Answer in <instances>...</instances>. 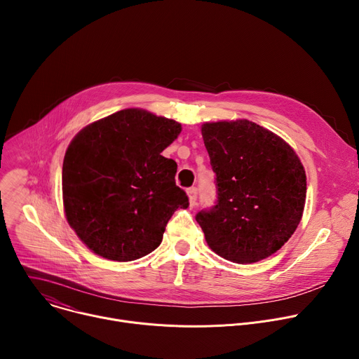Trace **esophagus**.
<instances>
[{"label": "esophagus", "instance_id": "obj_1", "mask_svg": "<svg viewBox=\"0 0 359 359\" xmlns=\"http://www.w3.org/2000/svg\"><path fill=\"white\" fill-rule=\"evenodd\" d=\"M187 196H189V201H190V206L193 208L196 201H197V189L196 187H190L187 189Z\"/></svg>", "mask_w": 359, "mask_h": 359}]
</instances>
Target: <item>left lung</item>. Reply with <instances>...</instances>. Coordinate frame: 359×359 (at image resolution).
<instances>
[{"instance_id": "obj_1", "label": "left lung", "mask_w": 359, "mask_h": 359, "mask_svg": "<svg viewBox=\"0 0 359 359\" xmlns=\"http://www.w3.org/2000/svg\"><path fill=\"white\" fill-rule=\"evenodd\" d=\"M217 198L196 215L209 247L238 264L280 250L302 217L306 177L295 151L260 125L241 119L204 123Z\"/></svg>"}]
</instances>
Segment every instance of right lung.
Returning a JSON list of instances; mask_svg holds the SVG:
<instances>
[{
    "label": "right lung",
    "mask_w": 359,
    "mask_h": 359,
    "mask_svg": "<svg viewBox=\"0 0 359 359\" xmlns=\"http://www.w3.org/2000/svg\"><path fill=\"white\" fill-rule=\"evenodd\" d=\"M180 130L176 121L123 109L71 142L62 166L67 220L100 257H143L159 247L173 213L189 208L176 162L161 155Z\"/></svg>",
    "instance_id": "1"
}]
</instances>
